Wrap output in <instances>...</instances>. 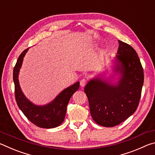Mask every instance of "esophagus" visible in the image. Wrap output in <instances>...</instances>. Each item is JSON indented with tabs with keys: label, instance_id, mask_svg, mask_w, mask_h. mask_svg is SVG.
<instances>
[{
	"label": "esophagus",
	"instance_id": "obj_1",
	"mask_svg": "<svg viewBox=\"0 0 155 155\" xmlns=\"http://www.w3.org/2000/svg\"><path fill=\"white\" fill-rule=\"evenodd\" d=\"M87 83V80L86 79V78H83V79H81V81H80L81 86H82V87H84V86H85V85Z\"/></svg>",
	"mask_w": 155,
	"mask_h": 155
}]
</instances>
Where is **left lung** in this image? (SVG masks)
I'll return each mask as SVG.
<instances>
[{
  "label": "left lung",
  "instance_id": "obj_1",
  "mask_svg": "<svg viewBox=\"0 0 155 155\" xmlns=\"http://www.w3.org/2000/svg\"><path fill=\"white\" fill-rule=\"evenodd\" d=\"M115 71L121 74L116 85L96 78L84 88L91 117L97 124L113 127L124 122L137 110L143 83V70L137 52L118 40Z\"/></svg>",
  "mask_w": 155,
  "mask_h": 155
}]
</instances>
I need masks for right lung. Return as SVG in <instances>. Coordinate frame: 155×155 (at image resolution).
Returning <instances> with one entry per match:
<instances>
[{
    "label": "right lung",
    "instance_id": "obj_1",
    "mask_svg": "<svg viewBox=\"0 0 155 155\" xmlns=\"http://www.w3.org/2000/svg\"><path fill=\"white\" fill-rule=\"evenodd\" d=\"M28 50V48H27L20 54L14 68L13 78L15 85V101L18 107L27 119L37 127L43 128L57 127L64 122L67 105L72 96L79 88V82L65 89L54 101L46 105L38 106L33 104L22 93L18 81V74L22 66L23 58Z\"/></svg>",
    "mask_w": 155,
    "mask_h": 155
}]
</instances>
